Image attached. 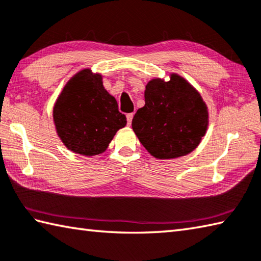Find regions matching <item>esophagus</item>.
Masks as SVG:
<instances>
[{"mask_svg": "<svg viewBox=\"0 0 261 261\" xmlns=\"http://www.w3.org/2000/svg\"><path fill=\"white\" fill-rule=\"evenodd\" d=\"M127 122H128V125H130L132 124V120H133V117H134V114H127Z\"/></svg>", "mask_w": 261, "mask_h": 261, "instance_id": "esophagus-1", "label": "esophagus"}]
</instances>
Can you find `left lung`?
Instances as JSON below:
<instances>
[{"label": "left lung", "instance_id": "1", "mask_svg": "<svg viewBox=\"0 0 261 261\" xmlns=\"http://www.w3.org/2000/svg\"><path fill=\"white\" fill-rule=\"evenodd\" d=\"M145 105L132 121L145 149L158 159L183 156L199 145L208 126V111L193 87L178 75L147 83Z\"/></svg>", "mask_w": 261, "mask_h": 261}]
</instances>
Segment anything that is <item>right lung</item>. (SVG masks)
I'll return each mask as SVG.
<instances>
[{"mask_svg":"<svg viewBox=\"0 0 261 261\" xmlns=\"http://www.w3.org/2000/svg\"><path fill=\"white\" fill-rule=\"evenodd\" d=\"M53 119L63 144L88 156L105 152L127 122L115 97L103 87L101 75H92L90 69L67 83L54 105Z\"/></svg>","mask_w":261,"mask_h":261,"instance_id":"obj_1","label":"right lung"}]
</instances>
